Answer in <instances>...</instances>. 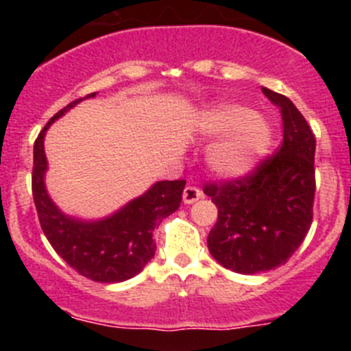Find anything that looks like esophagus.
Instances as JSON below:
<instances>
[{"label":"esophagus","instance_id":"34e87169","mask_svg":"<svg viewBox=\"0 0 351 351\" xmlns=\"http://www.w3.org/2000/svg\"><path fill=\"white\" fill-rule=\"evenodd\" d=\"M202 190L197 186H186L184 191H182V202L190 206V204L197 202L198 198H202Z\"/></svg>","mask_w":351,"mask_h":351}]
</instances>
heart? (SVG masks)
Instances as JSON below:
<instances>
[{
	"instance_id": "1",
	"label": "heart",
	"mask_w": 351,
	"mask_h": 351,
	"mask_svg": "<svg viewBox=\"0 0 351 351\" xmlns=\"http://www.w3.org/2000/svg\"><path fill=\"white\" fill-rule=\"evenodd\" d=\"M200 130L213 138L231 133L209 153L210 167L225 178H239L250 172L271 145V128L265 119L239 105H221L207 110L200 117Z\"/></svg>"
}]
</instances>
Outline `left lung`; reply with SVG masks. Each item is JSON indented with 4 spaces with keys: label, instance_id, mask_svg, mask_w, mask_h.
I'll use <instances>...</instances> for the list:
<instances>
[{
    "label": "left lung",
    "instance_id": "obj_1",
    "mask_svg": "<svg viewBox=\"0 0 351 351\" xmlns=\"http://www.w3.org/2000/svg\"><path fill=\"white\" fill-rule=\"evenodd\" d=\"M262 91L283 119L280 151L244 178L204 186V193L218 207L207 247L216 262L239 274L272 271L287 263L313 221L315 135L287 96L267 88Z\"/></svg>",
    "mask_w": 351,
    "mask_h": 351
}]
</instances>
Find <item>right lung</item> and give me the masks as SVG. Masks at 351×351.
<instances>
[{
	"label": "right lung",
	"mask_w": 351,
	"mask_h": 351,
	"mask_svg": "<svg viewBox=\"0 0 351 351\" xmlns=\"http://www.w3.org/2000/svg\"><path fill=\"white\" fill-rule=\"evenodd\" d=\"M95 93L84 96L91 98ZM80 98V100H84ZM80 100L56 114L38 133L33 147V200L40 225L56 253L79 274L100 283H119L137 276L154 256L153 232L161 219L179 209L186 181H160L123 209L98 221H82L61 213L45 190L47 158L43 138L49 126Z\"/></svg>",
	"instance_id": "add662e5"
}]
</instances>
